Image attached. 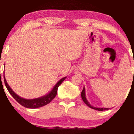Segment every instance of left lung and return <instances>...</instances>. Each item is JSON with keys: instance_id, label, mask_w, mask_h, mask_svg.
<instances>
[{"instance_id": "1", "label": "left lung", "mask_w": 134, "mask_h": 134, "mask_svg": "<svg viewBox=\"0 0 134 134\" xmlns=\"http://www.w3.org/2000/svg\"><path fill=\"white\" fill-rule=\"evenodd\" d=\"M81 98H82L83 101L86 104H87L89 107L91 108L94 109V110H98V111H104V110H109V108H97V107H94L93 106L91 105L90 103L88 102V101L87 100L86 98V91H85V87L84 86V88L81 92Z\"/></svg>"}]
</instances>
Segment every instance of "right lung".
I'll list each match as a JSON object with an SVG mask.
<instances>
[{"label":"right lung","mask_w":134,"mask_h":134,"mask_svg":"<svg viewBox=\"0 0 134 134\" xmlns=\"http://www.w3.org/2000/svg\"><path fill=\"white\" fill-rule=\"evenodd\" d=\"M67 77H64L62 79L58 81V82L54 86L53 89L50 91V93H48L44 96H43L40 98H35V99H24V98H21L19 96H18L16 93H15L13 91V90L10 88L9 86V84H7V81H6L5 76H4V82H5V85L6 87H7V90L9 92V93L11 94V96L14 98L20 104L24 107L27 108H38L43 107L44 105H47L49 103H50L52 101V99L56 96L57 93L58 87L62 84L63 81Z\"/></svg>","instance_id":"add662e5"}]
</instances>
